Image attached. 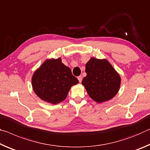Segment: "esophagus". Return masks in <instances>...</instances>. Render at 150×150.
<instances>
[{"mask_svg": "<svg viewBox=\"0 0 150 150\" xmlns=\"http://www.w3.org/2000/svg\"><path fill=\"white\" fill-rule=\"evenodd\" d=\"M78 80H79L80 82H82V76H78Z\"/></svg>", "mask_w": 150, "mask_h": 150, "instance_id": "34e87169", "label": "esophagus"}]
</instances>
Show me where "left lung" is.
I'll return each mask as SVG.
<instances>
[{
    "instance_id": "left-lung-1",
    "label": "left lung",
    "mask_w": 150,
    "mask_h": 150,
    "mask_svg": "<svg viewBox=\"0 0 150 150\" xmlns=\"http://www.w3.org/2000/svg\"><path fill=\"white\" fill-rule=\"evenodd\" d=\"M85 71L86 76L82 84L95 102L108 101L118 92L121 78L107 60L91 58L86 64Z\"/></svg>"
}]
</instances>
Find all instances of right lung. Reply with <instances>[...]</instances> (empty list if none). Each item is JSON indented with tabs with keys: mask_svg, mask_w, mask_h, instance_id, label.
<instances>
[{
	"mask_svg": "<svg viewBox=\"0 0 150 150\" xmlns=\"http://www.w3.org/2000/svg\"><path fill=\"white\" fill-rule=\"evenodd\" d=\"M78 82L70 68L62 63L60 58L47 59L32 77V86L35 94L52 104L64 100L71 87Z\"/></svg>",
	"mask_w": 150,
	"mask_h": 150,
	"instance_id": "add662e5",
	"label": "right lung"
}]
</instances>
